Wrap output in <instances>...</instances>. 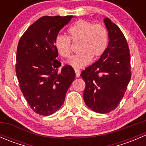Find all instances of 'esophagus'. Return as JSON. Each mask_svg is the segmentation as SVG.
<instances>
[{"label": "esophagus", "instance_id": "34e87169", "mask_svg": "<svg viewBox=\"0 0 146 146\" xmlns=\"http://www.w3.org/2000/svg\"><path fill=\"white\" fill-rule=\"evenodd\" d=\"M75 72H76V76L77 78H79L80 76V70L78 69L75 68Z\"/></svg>", "mask_w": 146, "mask_h": 146}]
</instances>
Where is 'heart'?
Masks as SVG:
<instances>
[{
    "label": "heart",
    "mask_w": 146,
    "mask_h": 146,
    "mask_svg": "<svg viewBox=\"0 0 146 146\" xmlns=\"http://www.w3.org/2000/svg\"><path fill=\"white\" fill-rule=\"evenodd\" d=\"M68 37L58 35L54 42L56 49L64 58H69L71 54V42L79 43L80 54L73 56L68 64L75 68L87 66L92 60L98 59L107 49L109 35L104 26L94 24L88 20L76 22L68 29Z\"/></svg>",
    "instance_id": "1"
}]
</instances>
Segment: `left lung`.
<instances>
[{
	"instance_id": "left-lung-1",
	"label": "left lung",
	"mask_w": 146,
	"mask_h": 146,
	"mask_svg": "<svg viewBox=\"0 0 146 146\" xmlns=\"http://www.w3.org/2000/svg\"><path fill=\"white\" fill-rule=\"evenodd\" d=\"M104 23L109 35L107 49L80 74L85 82V104L100 114L117 108L131 77L129 48L124 35L108 17L104 19Z\"/></svg>"
}]
</instances>
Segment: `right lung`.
Wrapping results in <instances>:
<instances>
[{
	"label": "right lung",
	"instance_id": "1",
	"mask_svg": "<svg viewBox=\"0 0 146 146\" xmlns=\"http://www.w3.org/2000/svg\"><path fill=\"white\" fill-rule=\"evenodd\" d=\"M72 15L44 16L25 31L19 41L15 70L20 90L33 111L48 116L64 104L76 73L72 66L61 68L54 42Z\"/></svg>",
	"mask_w": 146,
	"mask_h": 146
}]
</instances>
